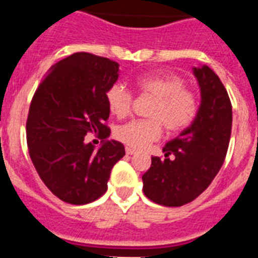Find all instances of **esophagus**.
Instances as JSON below:
<instances>
[{
  "instance_id": "1",
  "label": "esophagus",
  "mask_w": 258,
  "mask_h": 258,
  "mask_svg": "<svg viewBox=\"0 0 258 258\" xmlns=\"http://www.w3.org/2000/svg\"><path fill=\"white\" fill-rule=\"evenodd\" d=\"M135 153H137V151L134 149H131V147H125V154H127V155H134Z\"/></svg>"
}]
</instances>
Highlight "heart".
Segmentation results:
<instances>
[{
	"mask_svg": "<svg viewBox=\"0 0 258 258\" xmlns=\"http://www.w3.org/2000/svg\"><path fill=\"white\" fill-rule=\"evenodd\" d=\"M184 80L176 75H146L137 80L138 91L142 95L155 97L145 120H133L120 125L116 138L124 145L143 150L162 135V125L175 133L191 124L198 112L196 93L184 88ZM109 111L116 117H125L133 107V93L121 83H113L105 92Z\"/></svg>",
	"mask_w": 258,
	"mask_h": 258,
	"instance_id": "obj_1",
	"label": "heart"
}]
</instances>
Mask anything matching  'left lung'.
I'll use <instances>...</instances> for the list:
<instances>
[{
    "instance_id": "left-lung-1",
    "label": "left lung",
    "mask_w": 258,
    "mask_h": 258,
    "mask_svg": "<svg viewBox=\"0 0 258 258\" xmlns=\"http://www.w3.org/2000/svg\"><path fill=\"white\" fill-rule=\"evenodd\" d=\"M201 89L196 119L166 143L165 158H151L143 174L145 196L163 206H182L209 187L224 165L232 134V103L213 70L192 68Z\"/></svg>"
}]
</instances>
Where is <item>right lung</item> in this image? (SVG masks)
I'll return each mask as SVG.
<instances>
[{"label":"right lung","mask_w":258,"mask_h":258,"mask_svg":"<svg viewBox=\"0 0 258 258\" xmlns=\"http://www.w3.org/2000/svg\"><path fill=\"white\" fill-rule=\"evenodd\" d=\"M117 78L116 61L80 52L56 62L34 92L26 120L30 159L46 187L67 204L100 198L124 157L120 142L105 141L111 134L105 92ZM89 132L105 139L99 149L86 142Z\"/></svg>","instance_id":"add662e5"}]
</instances>
